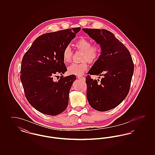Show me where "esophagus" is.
Segmentation results:
<instances>
[{
  "instance_id": "obj_1",
  "label": "esophagus",
  "mask_w": 155,
  "mask_h": 155,
  "mask_svg": "<svg viewBox=\"0 0 155 155\" xmlns=\"http://www.w3.org/2000/svg\"><path fill=\"white\" fill-rule=\"evenodd\" d=\"M77 78H78V79H81V80H83V81H84L85 79V77H84V76H77Z\"/></svg>"
}]
</instances>
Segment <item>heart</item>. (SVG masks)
Here are the masks:
<instances>
[{
	"instance_id": "heart-1",
	"label": "heart",
	"mask_w": 155,
	"mask_h": 155,
	"mask_svg": "<svg viewBox=\"0 0 155 155\" xmlns=\"http://www.w3.org/2000/svg\"><path fill=\"white\" fill-rule=\"evenodd\" d=\"M75 49L82 52L81 55V63H74L68 68V73L71 75L80 76L85 73L88 68L87 61L90 63L95 62L99 58L101 48L98 44L91 45L88 39L82 38L78 39L74 44ZM73 52L69 46H66L63 52V60L66 64L71 62Z\"/></svg>"
}]
</instances>
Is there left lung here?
Instances as JSON below:
<instances>
[{"instance_id":"obj_1","label":"left lung","mask_w":155,"mask_h":155,"mask_svg":"<svg viewBox=\"0 0 155 155\" xmlns=\"http://www.w3.org/2000/svg\"><path fill=\"white\" fill-rule=\"evenodd\" d=\"M100 45L102 52L88 74L103 76L93 80L86 77L87 97L90 106L99 111L109 110L121 103L127 96L134 66L128 49L107 30L82 28ZM100 78V77H99Z\"/></svg>"}]
</instances>
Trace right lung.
I'll return each mask as SVG.
<instances>
[{
    "mask_svg": "<svg viewBox=\"0 0 155 155\" xmlns=\"http://www.w3.org/2000/svg\"><path fill=\"white\" fill-rule=\"evenodd\" d=\"M81 30L80 27L44 34L32 43L22 58L20 80L25 97L39 112L56 116L67 107L75 75L63 77L67 71L63 52ZM62 76L52 80L57 74Z\"/></svg>",
    "mask_w": 155,
    "mask_h": 155,
    "instance_id": "obj_1",
    "label": "right lung"
}]
</instances>
